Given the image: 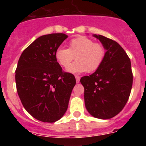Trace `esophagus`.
<instances>
[{
	"label": "esophagus",
	"mask_w": 146,
	"mask_h": 146,
	"mask_svg": "<svg viewBox=\"0 0 146 146\" xmlns=\"http://www.w3.org/2000/svg\"><path fill=\"white\" fill-rule=\"evenodd\" d=\"M75 78H76V82H77V83H79L80 80V77L79 76H75Z\"/></svg>",
	"instance_id": "obj_1"
}]
</instances>
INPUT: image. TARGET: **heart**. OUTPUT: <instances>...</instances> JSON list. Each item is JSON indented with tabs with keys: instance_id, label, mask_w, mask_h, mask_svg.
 Wrapping results in <instances>:
<instances>
[{
	"instance_id": "obj_1",
	"label": "heart",
	"mask_w": 146,
	"mask_h": 146,
	"mask_svg": "<svg viewBox=\"0 0 146 146\" xmlns=\"http://www.w3.org/2000/svg\"><path fill=\"white\" fill-rule=\"evenodd\" d=\"M105 55L106 49L102 44L82 36L71 40L68 49L59 47L55 52V60L64 68L76 58V61L67 69L73 74L95 72L103 64Z\"/></svg>"
}]
</instances>
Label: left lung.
Returning <instances> with one entry per match:
<instances>
[{"label": "left lung", "mask_w": 146, "mask_h": 146, "mask_svg": "<svg viewBox=\"0 0 146 146\" xmlns=\"http://www.w3.org/2000/svg\"><path fill=\"white\" fill-rule=\"evenodd\" d=\"M106 49L103 64L89 76L81 77L88 113L96 118L109 119L123 110L131 93L133 75L131 61L121 45L102 35H93Z\"/></svg>", "instance_id": "8db88e82"}]
</instances>
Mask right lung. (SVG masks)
<instances>
[{"mask_svg":"<svg viewBox=\"0 0 146 146\" xmlns=\"http://www.w3.org/2000/svg\"><path fill=\"white\" fill-rule=\"evenodd\" d=\"M68 37L51 33L38 37L23 52L15 71L17 91L23 107L33 118L53 123L69 105L74 76L64 72L55 52Z\"/></svg>","mask_w":146,"mask_h":146,"instance_id":"1","label":"right lung"}]
</instances>
